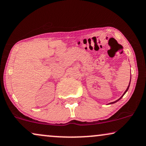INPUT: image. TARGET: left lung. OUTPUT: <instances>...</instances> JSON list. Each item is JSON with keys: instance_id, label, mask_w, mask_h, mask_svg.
I'll list each match as a JSON object with an SVG mask.
<instances>
[{"instance_id": "1", "label": "left lung", "mask_w": 146, "mask_h": 146, "mask_svg": "<svg viewBox=\"0 0 146 146\" xmlns=\"http://www.w3.org/2000/svg\"><path fill=\"white\" fill-rule=\"evenodd\" d=\"M130 82H131V78H130V81H129V85H128V86H127V89H126V90L125 91V92H124V93H123V95H122V96H121V98H119V99H118V100H116V101H115V102H111V103H110V104H115V103H116V102H118V101H119V100H121V99L122 98H123V96H124V95H125V93H126V92H127V91H128V89H129V85H130Z\"/></svg>"}]
</instances>
